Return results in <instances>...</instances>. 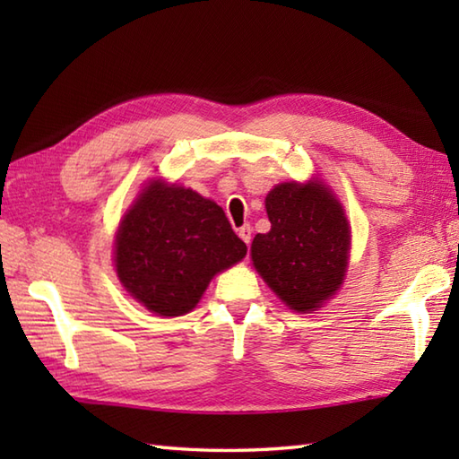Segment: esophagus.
Returning <instances> with one entry per match:
<instances>
[{"label": "esophagus", "mask_w": 459, "mask_h": 459, "mask_svg": "<svg viewBox=\"0 0 459 459\" xmlns=\"http://www.w3.org/2000/svg\"><path fill=\"white\" fill-rule=\"evenodd\" d=\"M238 237L247 242V245H250V238H252V227L250 224H245V227L238 229Z\"/></svg>", "instance_id": "esophagus-1"}]
</instances>
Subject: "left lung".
<instances>
[{
    "mask_svg": "<svg viewBox=\"0 0 459 459\" xmlns=\"http://www.w3.org/2000/svg\"><path fill=\"white\" fill-rule=\"evenodd\" d=\"M272 229L252 240V264L284 304L309 314L345 280L351 229L324 181L280 183L266 195Z\"/></svg>",
    "mask_w": 459,
    "mask_h": 459,
    "instance_id": "obj_1",
    "label": "left lung"
}]
</instances>
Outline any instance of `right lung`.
Instances as JSON below:
<instances>
[{"label":"right lung","mask_w":459,"mask_h":459,"mask_svg":"<svg viewBox=\"0 0 459 459\" xmlns=\"http://www.w3.org/2000/svg\"><path fill=\"white\" fill-rule=\"evenodd\" d=\"M247 256L227 214L193 189L150 181L124 214L114 264L126 291L155 316H185L214 274Z\"/></svg>","instance_id":"1"}]
</instances>
